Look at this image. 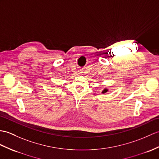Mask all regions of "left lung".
I'll return each mask as SVG.
<instances>
[{"instance_id":"left-lung-1","label":"left lung","mask_w":159,"mask_h":159,"mask_svg":"<svg viewBox=\"0 0 159 159\" xmlns=\"http://www.w3.org/2000/svg\"><path fill=\"white\" fill-rule=\"evenodd\" d=\"M107 91H108V90H107V89H104V91H102V93H106V92H107Z\"/></svg>"}]
</instances>
